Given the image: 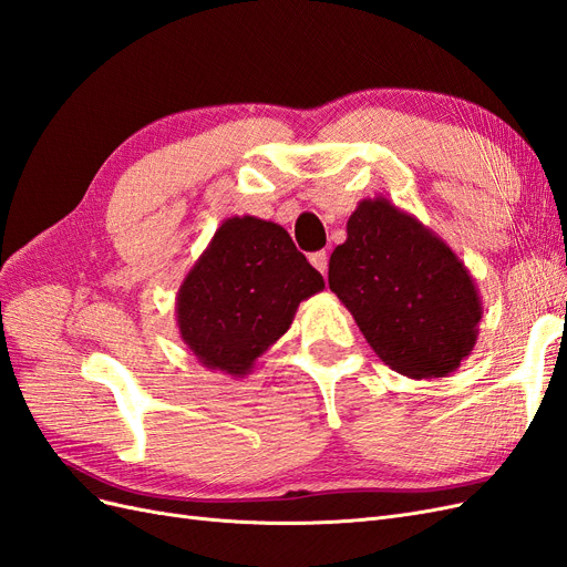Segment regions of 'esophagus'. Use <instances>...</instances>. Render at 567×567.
<instances>
[{"mask_svg": "<svg viewBox=\"0 0 567 567\" xmlns=\"http://www.w3.org/2000/svg\"><path fill=\"white\" fill-rule=\"evenodd\" d=\"M310 262H312V267L317 269V271H326L329 269V255H326V250H319V252H312L310 255Z\"/></svg>", "mask_w": 567, "mask_h": 567, "instance_id": "esophagus-1", "label": "esophagus"}]
</instances>
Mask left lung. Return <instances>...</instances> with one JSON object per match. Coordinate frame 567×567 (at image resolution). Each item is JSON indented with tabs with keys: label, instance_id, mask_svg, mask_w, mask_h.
<instances>
[{
	"label": "left lung",
	"instance_id": "8db88e82",
	"mask_svg": "<svg viewBox=\"0 0 567 567\" xmlns=\"http://www.w3.org/2000/svg\"><path fill=\"white\" fill-rule=\"evenodd\" d=\"M329 286L383 362L444 379L477 342L483 300L458 255L388 198H364L329 262Z\"/></svg>",
	"mask_w": 567,
	"mask_h": 567
}]
</instances>
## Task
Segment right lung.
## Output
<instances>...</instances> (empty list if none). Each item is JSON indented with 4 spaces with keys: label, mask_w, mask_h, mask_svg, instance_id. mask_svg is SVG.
<instances>
[{
    "label": "right lung",
    "mask_w": 567,
    "mask_h": 567,
    "mask_svg": "<svg viewBox=\"0 0 567 567\" xmlns=\"http://www.w3.org/2000/svg\"><path fill=\"white\" fill-rule=\"evenodd\" d=\"M323 290L281 225L244 215L221 221L177 290V326L203 367L244 379Z\"/></svg>",
    "instance_id": "right-lung-1"
}]
</instances>
